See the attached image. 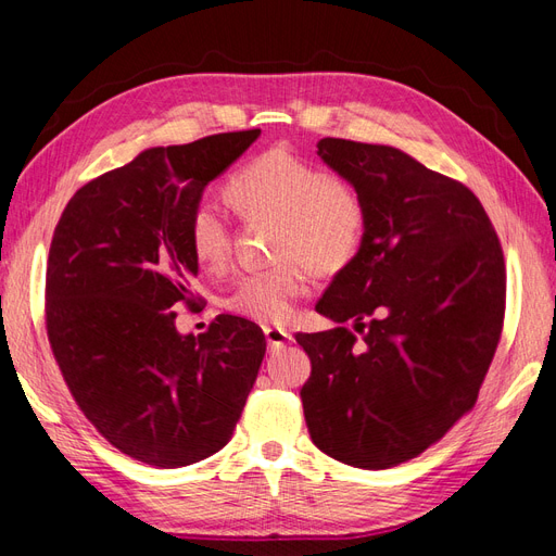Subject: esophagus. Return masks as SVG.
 <instances>
[{
    "label": "esophagus",
    "instance_id": "1",
    "mask_svg": "<svg viewBox=\"0 0 556 556\" xmlns=\"http://www.w3.org/2000/svg\"><path fill=\"white\" fill-rule=\"evenodd\" d=\"M264 336H266V343L271 350H278L292 341V333L288 329H280V327H264Z\"/></svg>",
    "mask_w": 556,
    "mask_h": 556
}]
</instances>
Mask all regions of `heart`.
I'll list each match as a JSON object with an SVG mask.
<instances>
[{"label":"heart","mask_w":556,"mask_h":556,"mask_svg":"<svg viewBox=\"0 0 556 556\" xmlns=\"http://www.w3.org/2000/svg\"><path fill=\"white\" fill-rule=\"evenodd\" d=\"M227 197L245 217L280 223L276 260L285 262L241 276L229 296L231 311L260 323H285L308 292L311 271H341L362 245L366 208L359 192L285 148L266 150L233 174ZM190 248L208 271H217L229 260V220L215 204L204 201L192 211Z\"/></svg>","instance_id":"obj_1"}]
</instances>
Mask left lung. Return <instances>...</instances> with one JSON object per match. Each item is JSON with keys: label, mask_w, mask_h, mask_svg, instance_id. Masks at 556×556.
<instances>
[{"label": "left lung", "mask_w": 556, "mask_h": 556, "mask_svg": "<svg viewBox=\"0 0 556 556\" xmlns=\"http://www.w3.org/2000/svg\"><path fill=\"white\" fill-rule=\"evenodd\" d=\"M317 155L359 192L366 229L315 306L339 327L296 333L306 425L329 457L390 468L473 408L506 311L503 250L480 199L403 150L323 139Z\"/></svg>", "instance_id": "1"}]
</instances>
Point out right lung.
<instances>
[{
    "mask_svg": "<svg viewBox=\"0 0 556 556\" xmlns=\"http://www.w3.org/2000/svg\"><path fill=\"white\" fill-rule=\"evenodd\" d=\"M260 129L148 148L70 199L46 271V327L66 387L131 459L180 468L223 450L266 352L250 319L180 333L197 306L190 215Z\"/></svg>",
    "mask_w": 556,
    "mask_h": 556,
    "instance_id": "obj_1",
    "label": "right lung"
}]
</instances>
